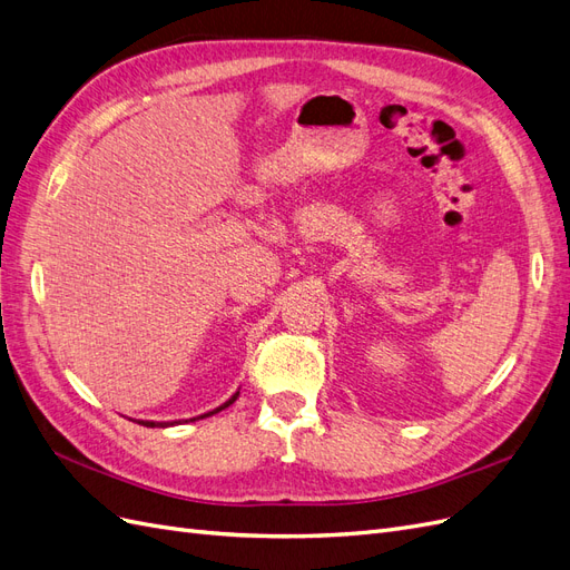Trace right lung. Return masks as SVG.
Returning a JSON list of instances; mask_svg holds the SVG:
<instances>
[{"instance_id": "obj_1", "label": "right lung", "mask_w": 570, "mask_h": 570, "mask_svg": "<svg viewBox=\"0 0 570 570\" xmlns=\"http://www.w3.org/2000/svg\"><path fill=\"white\" fill-rule=\"evenodd\" d=\"M236 397H238V393H236L232 400H227L223 407H217V410H213V412H208V414H204V416H210V414H215V412H223L225 407H229V405H232V402H234ZM204 416H198V419H204ZM139 424H141V426H149V429H154V426H168V424H156V421H139ZM173 424H177V421H173Z\"/></svg>"}]
</instances>
